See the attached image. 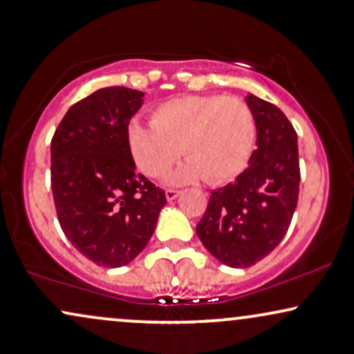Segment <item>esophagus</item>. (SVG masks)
I'll list each match as a JSON object with an SVG mask.
<instances>
[{
    "label": "esophagus",
    "instance_id": "esophagus-1",
    "mask_svg": "<svg viewBox=\"0 0 354 354\" xmlns=\"http://www.w3.org/2000/svg\"><path fill=\"white\" fill-rule=\"evenodd\" d=\"M166 200L168 201H173V200H176L178 196H180V191H176V189H166Z\"/></svg>",
    "mask_w": 354,
    "mask_h": 354
}]
</instances>
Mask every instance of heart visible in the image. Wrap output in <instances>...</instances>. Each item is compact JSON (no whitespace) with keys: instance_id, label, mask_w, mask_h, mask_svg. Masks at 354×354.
<instances>
[{"instance_id":"obj_1","label":"heart","mask_w":354,"mask_h":354,"mask_svg":"<svg viewBox=\"0 0 354 354\" xmlns=\"http://www.w3.org/2000/svg\"><path fill=\"white\" fill-rule=\"evenodd\" d=\"M151 123H129V149L141 171L161 176L183 148L188 161L169 174V185H188L201 178L223 185L243 173L253 154L254 116L245 101L234 96H180L154 109Z\"/></svg>"}]
</instances>
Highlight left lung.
<instances>
[{
    "mask_svg": "<svg viewBox=\"0 0 354 354\" xmlns=\"http://www.w3.org/2000/svg\"><path fill=\"white\" fill-rule=\"evenodd\" d=\"M256 123V149L236 181L214 189L198 238L231 268H250L268 256L290 228L299 193L298 136L274 104L248 95Z\"/></svg>",
    "mask_w": 354,
    "mask_h": 354,
    "instance_id": "left-lung-1",
    "label": "left lung"
}]
</instances>
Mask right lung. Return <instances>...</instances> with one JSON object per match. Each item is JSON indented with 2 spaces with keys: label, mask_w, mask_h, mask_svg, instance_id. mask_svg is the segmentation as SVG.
I'll use <instances>...</instances> for the list:
<instances>
[{
  "label": "right lung",
  "mask_w": 354,
  "mask_h": 354,
  "mask_svg": "<svg viewBox=\"0 0 354 354\" xmlns=\"http://www.w3.org/2000/svg\"><path fill=\"white\" fill-rule=\"evenodd\" d=\"M145 93L101 88L73 104L51 140V188L64 236L95 265L131 263L153 236L165 191L136 173L128 124Z\"/></svg>",
  "instance_id": "right-lung-1"
}]
</instances>
